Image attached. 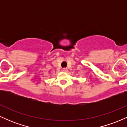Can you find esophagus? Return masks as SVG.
<instances>
[{
  "label": "esophagus",
  "mask_w": 127,
  "mask_h": 127,
  "mask_svg": "<svg viewBox=\"0 0 127 127\" xmlns=\"http://www.w3.org/2000/svg\"><path fill=\"white\" fill-rule=\"evenodd\" d=\"M63 71L64 72H67L68 71V69L67 68H63Z\"/></svg>",
  "instance_id": "obj_1"
}]
</instances>
